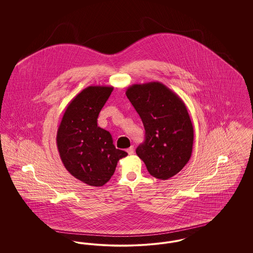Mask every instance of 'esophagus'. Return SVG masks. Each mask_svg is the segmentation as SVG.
Here are the masks:
<instances>
[{
  "label": "esophagus",
  "instance_id": "obj_1",
  "mask_svg": "<svg viewBox=\"0 0 253 253\" xmlns=\"http://www.w3.org/2000/svg\"><path fill=\"white\" fill-rule=\"evenodd\" d=\"M126 151H127V153H128L130 156L133 155V147H132V146H131L130 148H128Z\"/></svg>",
  "mask_w": 253,
  "mask_h": 253
}]
</instances>
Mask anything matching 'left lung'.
<instances>
[{
  "label": "left lung",
  "mask_w": 253,
  "mask_h": 253,
  "mask_svg": "<svg viewBox=\"0 0 253 253\" xmlns=\"http://www.w3.org/2000/svg\"><path fill=\"white\" fill-rule=\"evenodd\" d=\"M126 96L144 125V142L136 148V155L154 177H172L193 152V123L185 103L158 82L132 85Z\"/></svg>",
  "instance_id": "1"
}]
</instances>
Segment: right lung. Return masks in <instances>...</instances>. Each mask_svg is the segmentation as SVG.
<instances>
[{
	"mask_svg": "<svg viewBox=\"0 0 253 253\" xmlns=\"http://www.w3.org/2000/svg\"><path fill=\"white\" fill-rule=\"evenodd\" d=\"M114 87L89 86L68 104L57 132L60 159L73 176L93 187L106 184L118 161L128 156L116 149L111 133L97 126V117Z\"/></svg>",
	"mask_w": 253,
	"mask_h": 253,
	"instance_id": "obj_1",
	"label": "right lung"
}]
</instances>
